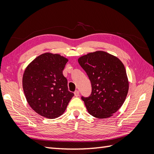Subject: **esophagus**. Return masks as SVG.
I'll return each instance as SVG.
<instances>
[{
	"label": "esophagus",
	"mask_w": 154,
	"mask_h": 154,
	"mask_svg": "<svg viewBox=\"0 0 154 154\" xmlns=\"http://www.w3.org/2000/svg\"><path fill=\"white\" fill-rule=\"evenodd\" d=\"M74 96H75L76 97H78L79 96V91H76L75 92H74Z\"/></svg>",
	"instance_id": "esophagus-1"
}]
</instances>
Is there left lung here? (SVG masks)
Masks as SVG:
<instances>
[{"mask_svg":"<svg viewBox=\"0 0 154 154\" xmlns=\"http://www.w3.org/2000/svg\"><path fill=\"white\" fill-rule=\"evenodd\" d=\"M78 63L91 83V95L82 96L88 112L99 119L110 117L122 106L128 91L124 65L117 57L101 51L81 57Z\"/></svg>","mask_w":154,"mask_h":154,"instance_id":"left-lung-1","label":"left lung"}]
</instances>
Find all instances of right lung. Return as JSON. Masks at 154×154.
<instances>
[{
  "mask_svg": "<svg viewBox=\"0 0 154 154\" xmlns=\"http://www.w3.org/2000/svg\"><path fill=\"white\" fill-rule=\"evenodd\" d=\"M67 62L60 54L47 53L36 57L25 70L22 87L26 98L32 109L43 117H59L74 96L63 75Z\"/></svg>",
  "mask_w": 154,
  "mask_h": 154,
  "instance_id": "add662e5",
  "label": "right lung"
}]
</instances>
